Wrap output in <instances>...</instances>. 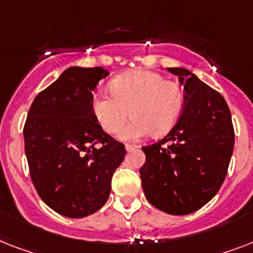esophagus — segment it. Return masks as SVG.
<instances>
[{"mask_svg":"<svg viewBox=\"0 0 253 253\" xmlns=\"http://www.w3.org/2000/svg\"><path fill=\"white\" fill-rule=\"evenodd\" d=\"M138 144H126V150L130 152V151L135 150V148H138Z\"/></svg>","mask_w":253,"mask_h":253,"instance_id":"34e87169","label":"esophagus"}]
</instances>
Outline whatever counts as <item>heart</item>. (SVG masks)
I'll return each instance as SVG.
<instances>
[{
	"label": "heart",
	"instance_id": "b5f03b06",
	"mask_svg": "<svg viewBox=\"0 0 253 253\" xmlns=\"http://www.w3.org/2000/svg\"><path fill=\"white\" fill-rule=\"evenodd\" d=\"M109 94H95L91 109L95 119L109 134H117L131 114L133 121L119 138L135 140L151 132H168L180 119L185 93L178 83L150 71H132L115 77Z\"/></svg>",
	"mask_w": 253,
	"mask_h": 253
}]
</instances>
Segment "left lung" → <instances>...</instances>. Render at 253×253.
I'll list each match as a JSON object with an SVG mask.
<instances>
[{
	"label": "left lung",
	"mask_w": 253,
	"mask_h": 253,
	"mask_svg": "<svg viewBox=\"0 0 253 253\" xmlns=\"http://www.w3.org/2000/svg\"><path fill=\"white\" fill-rule=\"evenodd\" d=\"M184 85L182 114L168 134L142 147L143 192L155 208L186 215L215 196L234 151V126L224 98L185 68H167Z\"/></svg>",
	"instance_id": "1"
}]
</instances>
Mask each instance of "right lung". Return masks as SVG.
Segmentation results:
<instances>
[{
    "label": "right lung",
    "mask_w": 253,
    "mask_h": 253,
    "mask_svg": "<svg viewBox=\"0 0 253 253\" xmlns=\"http://www.w3.org/2000/svg\"><path fill=\"white\" fill-rule=\"evenodd\" d=\"M109 76L101 67H71L35 97L25 127L30 176L45 205L68 218L102 208L126 148L95 119L93 90Z\"/></svg>",
    "instance_id": "right-lung-1"
}]
</instances>
